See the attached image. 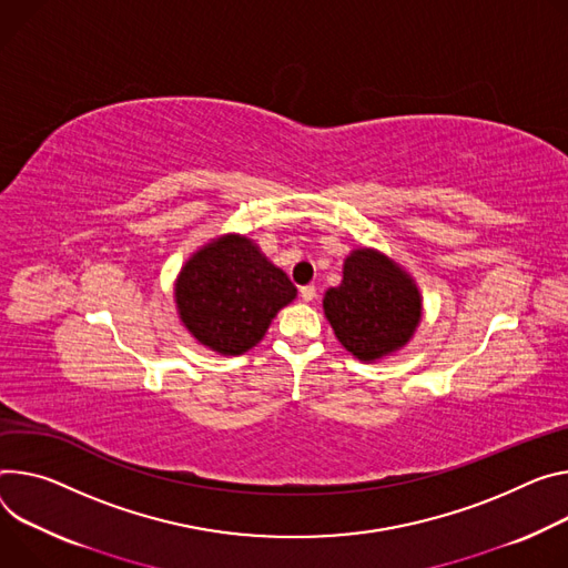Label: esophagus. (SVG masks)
Segmentation results:
<instances>
[{
	"instance_id": "34e87169",
	"label": "esophagus",
	"mask_w": 568,
	"mask_h": 568,
	"mask_svg": "<svg viewBox=\"0 0 568 568\" xmlns=\"http://www.w3.org/2000/svg\"><path fill=\"white\" fill-rule=\"evenodd\" d=\"M301 298H303L305 303L315 301V298H317V287H315V285H305V287H301Z\"/></svg>"
}]
</instances>
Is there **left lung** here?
<instances>
[{"label": "left lung", "instance_id": "obj_1", "mask_svg": "<svg viewBox=\"0 0 568 568\" xmlns=\"http://www.w3.org/2000/svg\"><path fill=\"white\" fill-rule=\"evenodd\" d=\"M324 315L339 344L359 363L400 351L424 317L417 281L378 248L357 246L342 265V283L324 294Z\"/></svg>", "mask_w": 568, "mask_h": 568}]
</instances>
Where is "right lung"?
<instances>
[{"mask_svg": "<svg viewBox=\"0 0 568 568\" xmlns=\"http://www.w3.org/2000/svg\"><path fill=\"white\" fill-rule=\"evenodd\" d=\"M296 287L255 244L224 233L201 244L174 281L183 328L217 355H242L261 342Z\"/></svg>", "mask_w": 568, "mask_h": 568, "instance_id": "obj_1", "label": "right lung"}]
</instances>
